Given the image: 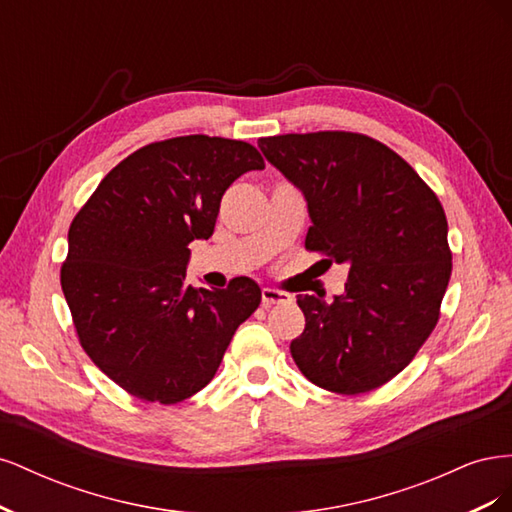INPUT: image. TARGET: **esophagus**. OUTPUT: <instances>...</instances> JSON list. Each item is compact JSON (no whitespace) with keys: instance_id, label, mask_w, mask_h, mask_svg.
I'll return each instance as SVG.
<instances>
[{"instance_id":"esophagus-1","label":"esophagus","mask_w":512,"mask_h":512,"mask_svg":"<svg viewBox=\"0 0 512 512\" xmlns=\"http://www.w3.org/2000/svg\"><path fill=\"white\" fill-rule=\"evenodd\" d=\"M288 301H290V294L273 290V288H262V305L265 307H271L275 303H288Z\"/></svg>"}]
</instances>
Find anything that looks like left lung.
<instances>
[{
    "instance_id": "obj_1",
    "label": "left lung",
    "mask_w": 512,
    "mask_h": 512,
    "mask_svg": "<svg viewBox=\"0 0 512 512\" xmlns=\"http://www.w3.org/2000/svg\"><path fill=\"white\" fill-rule=\"evenodd\" d=\"M258 147L305 198L307 250L350 267L333 301L297 297L305 329L292 339V359L320 389H378L440 318L453 269L440 200L406 160L363 134H284Z\"/></svg>"
}]
</instances>
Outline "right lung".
Segmentation results:
<instances>
[{
    "label": "right lung",
    "mask_w": 512,
    "mask_h": 512,
    "mask_svg": "<svg viewBox=\"0 0 512 512\" xmlns=\"http://www.w3.org/2000/svg\"><path fill=\"white\" fill-rule=\"evenodd\" d=\"M260 153L220 136H179L134 151L108 173L68 232L61 290L81 346L130 395L177 404L211 382L260 288L185 282L190 243L213 235L232 181Z\"/></svg>",
    "instance_id": "1"
}]
</instances>
